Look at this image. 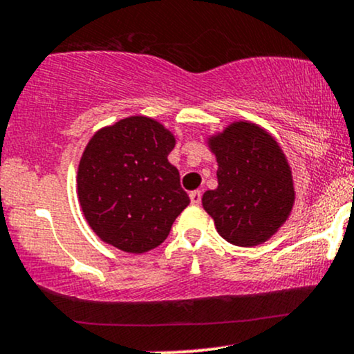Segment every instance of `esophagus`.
I'll list each match as a JSON object with an SVG mask.
<instances>
[{
	"mask_svg": "<svg viewBox=\"0 0 354 354\" xmlns=\"http://www.w3.org/2000/svg\"><path fill=\"white\" fill-rule=\"evenodd\" d=\"M201 191H191L189 193V198H191V203L193 204H199L201 203Z\"/></svg>",
	"mask_w": 354,
	"mask_h": 354,
	"instance_id": "esophagus-1",
	"label": "esophagus"
}]
</instances>
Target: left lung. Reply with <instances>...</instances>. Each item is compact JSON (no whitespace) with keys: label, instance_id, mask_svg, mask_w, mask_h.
<instances>
[{"label":"left lung","instance_id":"left-lung-1","mask_svg":"<svg viewBox=\"0 0 354 354\" xmlns=\"http://www.w3.org/2000/svg\"><path fill=\"white\" fill-rule=\"evenodd\" d=\"M218 160V188L206 191L203 207L234 245L266 242L290 214L295 191L283 151L254 123L237 122L209 140Z\"/></svg>","mask_w":354,"mask_h":354}]
</instances>
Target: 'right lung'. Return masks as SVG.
Wrapping results in <instances>:
<instances>
[{
  "mask_svg": "<svg viewBox=\"0 0 354 354\" xmlns=\"http://www.w3.org/2000/svg\"><path fill=\"white\" fill-rule=\"evenodd\" d=\"M174 136L148 117H129L92 136L80 158L84 216L107 244L131 254L155 249L189 204L168 161Z\"/></svg>",
  "mask_w": 354,
  "mask_h": 354,
  "instance_id": "right-lung-1",
  "label": "right lung"
}]
</instances>
